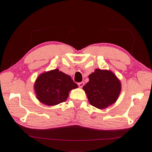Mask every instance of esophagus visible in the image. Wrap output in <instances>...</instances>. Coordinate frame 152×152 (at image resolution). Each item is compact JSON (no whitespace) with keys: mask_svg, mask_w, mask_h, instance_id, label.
I'll return each mask as SVG.
<instances>
[{"mask_svg":"<svg viewBox=\"0 0 152 152\" xmlns=\"http://www.w3.org/2000/svg\"><path fill=\"white\" fill-rule=\"evenodd\" d=\"M78 86L80 87V88H82V86H83L84 85V82H79V83L78 84Z\"/></svg>","mask_w":152,"mask_h":152,"instance_id":"1","label":"esophagus"}]
</instances>
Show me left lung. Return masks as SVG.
Masks as SVG:
<instances>
[{
	"label": "left lung",
	"instance_id": "1",
	"mask_svg": "<svg viewBox=\"0 0 152 152\" xmlns=\"http://www.w3.org/2000/svg\"><path fill=\"white\" fill-rule=\"evenodd\" d=\"M89 82L83 86L90 104L103 109L114 104L119 97L121 84L110 70L96 69L88 76Z\"/></svg>",
	"mask_w": 152,
	"mask_h": 152
}]
</instances>
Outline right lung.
Returning <instances> with one entry per match:
<instances>
[{
  "label": "right lung",
  "mask_w": 152,
  "mask_h": 152,
  "mask_svg": "<svg viewBox=\"0 0 152 152\" xmlns=\"http://www.w3.org/2000/svg\"><path fill=\"white\" fill-rule=\"evenodd\" d=\"M76 88L78 85L71 77L58 69L40 74L34 84L37 99L48 106H54L66 101L70 91Z\"/></svg>",
  "instance_id": "right-lung-1"
}]
</instances>
